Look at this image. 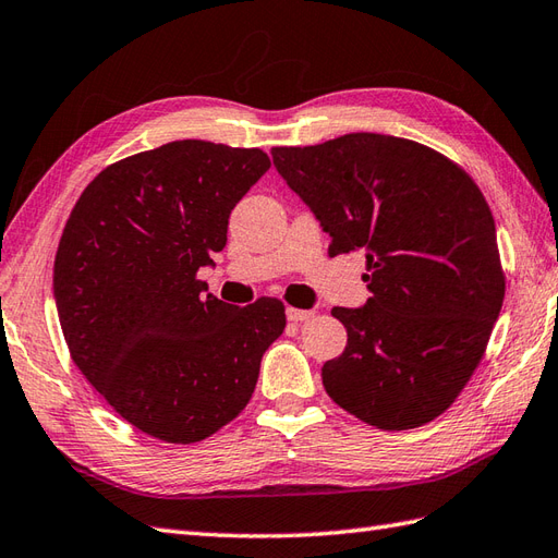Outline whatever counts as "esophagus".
<instances>
[{
	"label": "esophagus",
	"mask_w": 558,
	"mask_h": 558,
	"mask_svg": "<svg viewBox=\"0 0 558 558\" xmlns=\"http://www.w3.org/2000/svg\"><path fill=\"white\" fill-rule=\"evenodd\" d=\"M311 316H314V311L311 308H288V320H292V323H304V320H308Z\"/></svg>",
	"instance_id": "obj_1"
}]
</instances>
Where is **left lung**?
<instances>
[{"label":"left lung","mask_w":558,"mask_h":558,"mask_svg":"<svg viewBox=\"0 0 558 558\" xmlns=\"http://www.w3.org/2000/svg\"><path fill=\"white\" fill-rule=\"evenodd\" d=\"M270 154L330 235V256L361 250L371 270L368 302L332 308L347 347L323 364L326 392L380 430L430 423L481 364L507 290L481 187L445 154L392 135Z\"/></svg>","instance_id":"1"}]
</instances>
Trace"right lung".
<instances>
[{
    "instance_id": "add662e5",
    "label": "right lung",
    "mask_w": 558,
    "mask_h": 558,
    "mask_svg": "<svg viewBox=\"0 0 558 558\" xmlns=\"http://www.w3.org/2000/svg\"><path fill=\"white\" fill-rule=\"evenodd\" d=\"M268 168L262 149L168 142L104 168L63 228L54 300L71 359L121 418L163 442H199L235 418L284 330L282 302L232 306L197 280Z\"/></svg>"
}]
</instances>
